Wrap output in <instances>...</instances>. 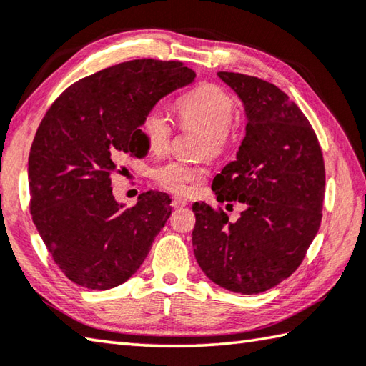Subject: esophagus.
<instances>
[{
	"mask_svg": "<svg viewBox=\"0 0 366 366\" xmlns=\"http://www.w3.org/2000/svg\"><path fill=\"white\" fill-rule=\"evenodd\" d=\"M171 206L176 207V209H177V207H184V206H187V199L174 197V198H173V202H171Z\"/></svg>",
	"mask_w": 366,
	"mask_h": 366,
	"instance_id": "obj_1",
	"label": "esophagus"
}]
</instances>
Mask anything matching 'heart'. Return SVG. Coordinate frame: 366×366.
I'll return each mask as SVG.
<instances>
[{
  "mask_svg": "<svg viewBox=\"0 0 366 366\" xmlns=\"http://www.w3.org/2000/svg\"><path fill=\"white\" fill-rule=\"evenodd\" d=\"M176 109L185 128H198L204 134L202 152L212 159L224 155L234 138L233 119L236 114L234 98L217 84H202L179 98ZM149 149L154 154H164L173 139L169 119L159 107L146 112L141 124ZM207 171L199 164L184 160H171L154 171L155 181L174 193H189L190 185L202 182Z\"/></svg>",
  "mask_w": 366,
  "mask_h": 366,
  "instance_id": "heart-1",
  "label": "heart"
}]
</instances>
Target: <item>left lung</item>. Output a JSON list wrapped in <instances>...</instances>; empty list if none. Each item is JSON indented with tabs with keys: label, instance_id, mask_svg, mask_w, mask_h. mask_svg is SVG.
Returning <instances> with one entry per match:
<instances>
[{
	"label": "left lung",
	"instance_id": "1",
	"mask_svg": "<svg viewBox=\"0 0 366 366\" xmlns=\"http://www.w3.org/2000/svg\"><path fill=\"white\" fill-rule=\"evenodd\" d=\"M217 76L241 98L247 125L236 160L214 177L212 190L219 203L239 202L244 211L230 222L222 207L193 204V252L212 282L252 295L287 279L316 238L324 157L310 120L281 89L254 76Z\"/></svg>",
	"mask_w": 366,
	"mask_h": 366
}]
</instances>
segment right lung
I'll return each mask as SVG.
<instances>
[{
  "instance_id": "1",
  "label": "right lung",
  "mask_w": 366,
  "mask_h": 366,
  "mask_svg": "<svg viewBox=\"0 0 366 366\" xmlns=\"http://www.w3.org/2000/svg\"><path fill=\"white\" fill-rule=\"evenodd\" d=\"M181 61L132 60L77 81L49 107L28 159L30 212L64 276L90 290L128 281L171 214L167 193L119 204L111 176L147 146L139 130L160 98L189 85Z\"/></svg>"
}]
</instances>
